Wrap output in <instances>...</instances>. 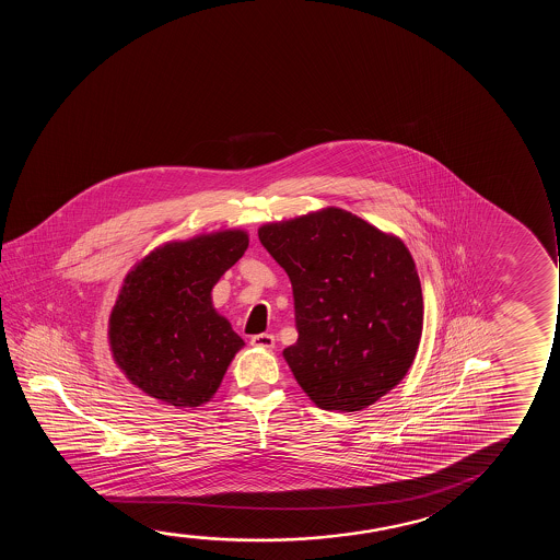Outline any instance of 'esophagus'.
I'll list each match as a JSON object with an SVG mask.
<instances>
[{"mask_svg":"<svg viewBox=\"0 0 560 560\" xmlns=\"http://www.w3.org/2000/svg\"><path fill=\"white\" fill-rule=\"evenodd\" d=\"M250 345L256 346V348H273L276 346V337L273 335H269V332H261V335H254L250 338Z\"/></svg>","mask_w":560,"mask_h":560,"instance_id":"esophagus-1","label":"esophagus"}]
</instances>
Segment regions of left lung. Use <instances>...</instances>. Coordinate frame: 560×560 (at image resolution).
Segmentation results:
<instances>
[{
  "instance_id": "1",
  "label": "left lung",
  "mask_w": 560,
  "mask_h": 560,
  "mask_svg": "<svg viewBox=\"0 0 560 560\" xmlns=\"http://www.w3.org/2000/svg\"><path fill=\"white\" fill-rule=\"evenodd\" d=\"M287 271L299 340L284 360L329 411L373 406L406 376L422 332L419 273L406 245L340 208L258 230Z\"/></svg>"
}]
</instances>
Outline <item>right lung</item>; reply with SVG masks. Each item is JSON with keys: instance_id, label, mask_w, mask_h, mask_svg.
Instances as JSON below:
<instances>
[{"instance_id": "right-lung-1", "label": "right lung", "mask_w": 560, "mask_h": 560, "mask_svg": "<svg viewBox=\"0 0 560 560\" xmlns=\"http://www.w3.org/2000/svg\"><path fill=\"white\" fill-rule=\"evenodd\" d=\"M246 246L238 230L168 243L124 279L108 340L118 368L149 396L176 407L214 396L245 342L215 314L210 292Z\"/></svg>"}]
</instances>
